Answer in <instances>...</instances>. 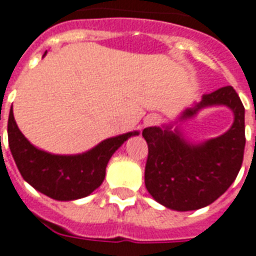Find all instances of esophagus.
<instances>
[{"label":"esophagus","instance_id":"esophagus-1","mask_svg":"<svg viewBox=\"0 0 256 256\" xmlns=\"http://www.w3.org/2000/svg\"><path fill=\"white\" fill-rule=\"evenodd\" d=\"M158 116L157 115H154V114H152V115H149V116H146L145 118V122H144V124L145 126H153V124H157L158 123Z\"/></svg>","mask_w":256,"mask_h":256}]
</instances>
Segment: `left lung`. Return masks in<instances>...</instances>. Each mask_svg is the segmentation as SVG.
I'll list each match as a JSON object with an SVG mask.
<instances>
[{"mask_svg": "<svg viewBox=\"0 0 256 256\" xmlns=\"http://www.w3.org/2000/svg\"><path fill=\"white\" fill-rule=\"evenodd\" d=\"M225 105L234 112V123L224 134L205 142H191L181 123L202 109ZM148 144L145 186L153 200L176 212H188L213 204L228 190L243 162L246 134L244 107L232 86L204 94L174 122L144 128Z\"/></svg>", "mask_w": 256, "mask_h": 256, "instance_id": "1", "label": "left lung"}]
</instances>
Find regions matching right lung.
<instances>
[{
  "mask_svg": "<svg viewBox=\"0 0 256 256\" xmlns=\"http://www.w3.org/2000/svg\"><path fill=\"white\" fill-rule=\"evenodd\" d=\"M138 134L140 132H128L107 138L78 154H54L32 145L24 137L17 128L13 108L8 119L9 148L22 179L56 200H76L92 194L103 183L111 156L124 141Z\"/></svg>",
  "mask_w": 256,
  "mask_h": 256,
  "instance_id": "add662e5",
  "label": "right lung"
}]
</instances>
